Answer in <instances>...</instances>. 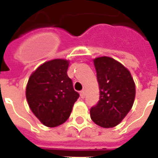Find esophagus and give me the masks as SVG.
I'll list each match as a JSON object with an SVG mask.
<instances>
[{
    "label": "esophagus",
    "mask_w": 158,
    "mask_h": 158,
    "mask_svg": "<svg viewBox=\"0 0 158 158\" xmlns=\"http://www.w3.org/2000/svg\"><path fill=\"white\" fill-rule=\"evenodd\" d=\"M85 90H81V91H80V97H81L82 98H85Z\"/></svg>",
    "instance_id": "obj_1"
}]
</instances>
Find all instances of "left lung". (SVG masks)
<instances>
[{
  "label": "left lung",
  "instance_id": "left-lung-1",
  "mask_svg": "<svg viewBox=\"0 0 158 158\" xmlns=\"http://www.w3.org/2000/svg\"><path fill=\"white\" fill-rule=\"evenodd\" d=\"M100 98L90 110L97 125L110 128L117 126L133 107L135 84L130 72L113 58L102 56L94 59Z\"/></svg>",
  "mask_w": 158,
  "mask_h": 158
}]
</instances>
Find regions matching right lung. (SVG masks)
<instances>
[{
	"label": "right lung",
	"mask_w": 158,
	"mask_h": 158,
	"mask_svg": "<svg viewBox=\"0 0 158 158\" xmlns=\"http://www.w3.org/2000/svg\"><path fill=\"white\" fill-rule=\"evenodd\" d=\"M68 66L67 60H49L30 76L26 99L33 114L46 127H55L67 121L79 97L68 76Z\"/></svg>",
	"instance_id": "obj_1"
}]
</instances>
